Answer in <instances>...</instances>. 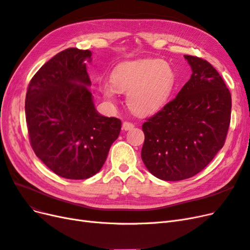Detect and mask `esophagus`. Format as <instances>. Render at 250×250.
<instances>
[{
    "instance_id": "esophagus-1",
    "label": "esophagus",
    "mask_w": 250,
    "mask_h": 250,
    "mask_svg": "<svg viewBox=\"0 0 250 250\" xmlns=\"http://www.w3.org/2000/svg\"><path fill=\"white\" fill-rule=\"evenodd\" d=\"M133 127H134V125H133L132 123H130V122H124V123H123V125H122V128H123V129H124L125 131L132 129Z\"/></svg>"
}]
</instances>
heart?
Instances as JSON below:
<instances>
[{
  "instance_id": "heart-1",
  "label": "heart",
  "mask_w": 250,
  "mask_h": 250,
  "mask_svg": "<svg viewBox=\"0 0 250 250\" xmlns=\"http://www.w3.org/2000/svg\"><path fill=\"white\" fill-rule=\"evenodd\" d=\"M175 83V72L164 60L151 58L120 63L111 73V81L104 82L101 93L111 103L120 93H127V104L138 115L160 110L169 99Z\"/></svg>"
}]
</instances>
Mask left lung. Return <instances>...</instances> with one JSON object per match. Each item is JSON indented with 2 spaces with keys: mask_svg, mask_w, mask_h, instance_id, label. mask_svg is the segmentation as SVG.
Returning a JSON list of instances; mask_svg holds the SVG:
<instances>
[{
  "mask_svg": "<svg viewBox=\"0 0 250 250\" xmlns=\"http://www.w3.org/2000/svg\"><path fill=\"white\" fill-rule=\"evenodd\" d=\"M191 78L175 99L143 124L142 160L155 177L177 181L193 177L213 160L225 142L231 96L207 60L185 55Z\"/></svg>",
  "mask_w": 250,
  "mask_h": 250,
  "instance_id": "1",
  "label": "left lung"
}]
</instances>
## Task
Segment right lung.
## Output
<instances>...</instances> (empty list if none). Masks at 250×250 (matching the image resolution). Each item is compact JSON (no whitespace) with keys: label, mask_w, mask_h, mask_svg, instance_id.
Returning <instances> with one entry per match:
<instances>
[{"label":"right lung","mask_w":250,"mask_h":250,"mask_svg":"<svg viewBox=\"0 0 250 250\" xmlns=\"http://www.w3.org/2000/svg\"><path fill=\"white\" fill-rule=\"evenodd\" d=\"M92 52L76 48L58 53L29 83L25 111L36 156L67 179L94 176L104 165L121 121L100 115L90 93L86 62Z\"/></svg>","instance_id":"1"}]
</instances>
